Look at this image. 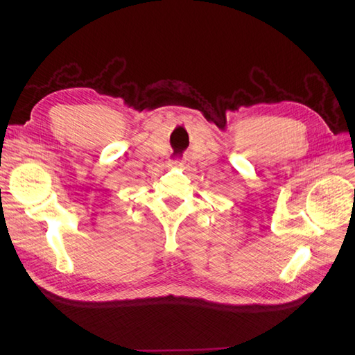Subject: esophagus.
I'll return each mask as SVG.
<instances>
[{
  "instance_id": "obj_1",
  "label": "esophagus",
  "mask_w": 355,
  "mask_h": 355,
  "mask_svg": "<svg viewBox=\"0 0 355 355\" xmlns=\"http://www.w3.org/2000/svg\"><path fill=\"white\" fill-rule=\"evenodd\" d=\"M171 166L178 167V168H182V167L185 166V161L182 159V158H175V159H171Z\"/></svg>"
}]
</instances>
